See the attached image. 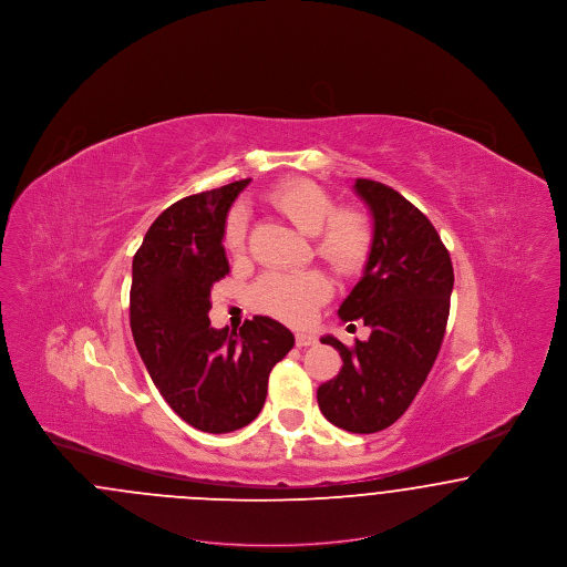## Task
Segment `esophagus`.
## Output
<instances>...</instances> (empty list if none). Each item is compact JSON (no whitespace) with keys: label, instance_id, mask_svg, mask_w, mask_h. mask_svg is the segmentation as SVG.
Returning a JSON list of instances; mask_svg holds the SVG:
<instances>
[{"label":"esophagus","instance_id":"obj_1","mask_svg":"<svg viewBox=\"0 0 567 567\" xmlns=\"http://www.w3.org/2000/svg\"><path fill=\"white\" fill-rule=\"evenodd\" d=\"M319 340L315 333H306V331H299L296 333V344L299 349H306V347H315Z\"/></svg>","mask_w":567,"mask_h":567}]
</instances>
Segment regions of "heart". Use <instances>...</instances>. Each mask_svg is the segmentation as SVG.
Masks as SVG:
<instances>
[{
    "label": "heart",
    "mask_w": 567,
    "mask_h": 567,
    "mask_svg": "<svg viewBox=\"0 0 567 567\" xmlns=\"http://www.w3.org/2000/svg\"><path fill=\"white\" fill-rule=\"evenodd\" d=\"M266 202L278 215L293 223L306 236H315V252L338 276L351 278L365 270L374 250V225L370 216L359 208H338L336 197L329 190L306 181L293 178L276 185L266 195ZM223 244L229 252H243L246 244V213L231 210ZM331 293L329 280L321 271L301 274H266L252 287V301L264 312L301 324L310 321L315 310Z\"/></svg>",
    "instance_id": "1"
}]
</instances>
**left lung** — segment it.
Masks as SVG:
<instances>
[{
  "label": "left lung",
  "instance_id": "1",
  "mask_svg": "<svg viewBox=\"0 0 567 567\" xmlns=\"http://www.w3.org/2000/svg\"><path fill=\"white\" fill-rule=\"evenodd\" d=\"M354 193L374 220V250L338 310L344 323L368 324L365 342L349 349L324 336L344 361L317 391L329 423L351 433L393 425L416 398L440 352L453 293V264L430 218L398 190L368 178Z\"/></svg>",
  "mask_w": 567,
  "mask_h": 567
}]
</instances>
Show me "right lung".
Wrapping results in <instances>:
<instances>
[{
	"label": "right lung",
	"mask_w": 567,
	"mask_h": 567,
	"mask_svg": "<svg viewBox=\"0 0 567 567\" xmlns=\"http://www.w3.org/2000/svg\"><path fill=\"white\" fill-rule=\"evenodd\" d=\"M250 178L183 197L155 218L132 266L130 324L169 408L195 430L229 433L257 419L271 368L296 338L270 317L240 333L210 327V291L229 274L223 229Z\"/></svg>",
	"instance_id": "right-lung-1"
}]
</instances>
